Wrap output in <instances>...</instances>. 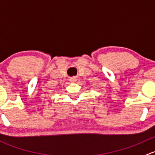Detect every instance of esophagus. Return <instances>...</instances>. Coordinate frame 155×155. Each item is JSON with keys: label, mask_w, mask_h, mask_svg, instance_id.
I'll return each instance as SVG.
<instances>
[{"label": "esophagus", "mask_w": 155, "mask_h": 155, "mask_svg": "<svg viewBox=\"0 0 155 155\" xmlns=\"http://www.w3.org/2000/svg\"><path fill=\"white\" fill-rule=\"evenodd\" d=\"M70 81H71V83H75L77 81V79H76L75 77H72L70 79Z\"/></svg>", "instance_id": "obj_1"}]
</instances>
